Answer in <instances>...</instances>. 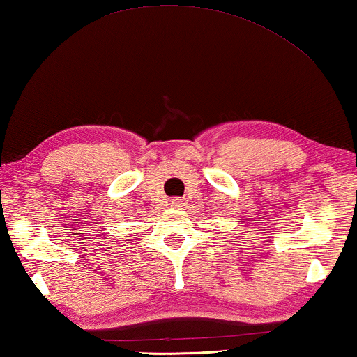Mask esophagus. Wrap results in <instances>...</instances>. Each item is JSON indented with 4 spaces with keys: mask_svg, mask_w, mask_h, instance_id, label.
I'll return each mask as SVG.
<instances>
[{
    "mask_svg": "<svg viewBox=\"0 0 357 357\" xmlns=\"http://www.w3.org/2000/svg\"><path fill=\"white\" fill-rule=\"evenodd\" d=\"M172 204L174 205V207H183L184 200L181 199V197H174V199H172Z\"/></svg>",
    "mask_w": 357,
    "mask_h": 357,
    "instance_id": "esophagus-1",
    "label": "esophagus"
}]
</instances>
